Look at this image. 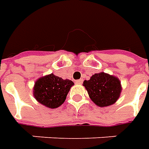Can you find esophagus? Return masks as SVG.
I'll use <instances>...</instances> for the list:
<instances>
[{
    "mask_svg": "<svg viewBox=\"0 0 149 149\" xmlns=\"http://www.w3.org/2000/svg\"><path fill=\"white\" fill-rule=\"evenodd\" d=\"M82 83H83V80H82V79H80V80H77V81H76V84H81Z\"/></svg>",
    "mask_w": 149,
    "mask_h": 149,
    "instance_id": "1",
    "label": "esophagus"
}]
</instances>
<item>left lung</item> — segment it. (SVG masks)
<instances>
[{
    "label": "left lung",
    "instance_id": "left-lung-1",
    "mask_svg": "<svg viewBox=\"0 0 149 149\" xmlns=\"http://www.w3.org/2000/svg\"><path fill=\"white\" fill-rule=\"evenodd\" d=\"M84 85L90 99L99 107H107L118 100L122 88L118 78L112 75L95 73L90 80L84 81Z\"/></svg>",
    "mask_w": 149,
    "mask_h": 149
}]
</instances>
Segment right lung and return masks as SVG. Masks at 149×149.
<instances>
[{"label": "right lung", "mask_w": 149, "mask_h": 149, "mask_svg": "<svg viewBox=\"0 0 149 149\" xmlns=\"http://www.w3.org/2000/svg\"><path fill=\"white\" fill-rule=\"evenodd\" d=\"M74 83L70 80H64L54 74L39 78L34 84L35 99L49 109H56L65 102L66 97Z\"/></svg>", "instance_id": "obj_1"}]
</instances>
